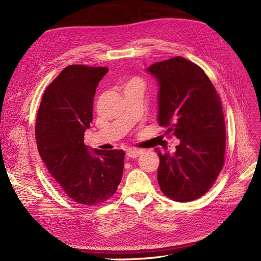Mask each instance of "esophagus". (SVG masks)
<instances>
[{"instance_id":"esophagus-1","label":"esophagus","mask_w":261,"mask_h":261,"mask_svg":"<svg viewBox=\"0 0 261 261\" xmlns=\"http://www.w3.org/2000/svg\"><path fill=\"white\" fill-rule=\"evenodd\" d=\"M126 154H127L129 158H137L141 154V151H140V150H137V149L129 148L127 151H126Z\"/></svg>"}]
</instances>
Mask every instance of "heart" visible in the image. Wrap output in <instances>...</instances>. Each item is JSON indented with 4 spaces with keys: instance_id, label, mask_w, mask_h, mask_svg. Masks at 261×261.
Returning <instances> with one entry per match:
<instances>
[{
    "instance_id": "b5f03b06",
    "label": "heart",
    "mask_w": 261,
    "mask_h": 261,
    "mask_svg": "<svg viewBox=\"0 0 261 261\" xmlns=\"http://www.w3.org/2000/svg\"><path fill=\"white\" fill-rule=\"evenodd\" d=\"M133 82H136V83H140L139 81H133ZM140 84H141V83H140Z\"/></svg>"
}]
</instances>
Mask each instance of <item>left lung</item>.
Returning a JSON list of instances; mask_svg holds the SVG:
<instances>
[{"mask_svg":"<svg viewBox=\"0 0 261 261\" xmlns=\"http://www.w3.org/2000/svg\"><path fill=\"white\" fill-rule=\"evenodd\" d=\"M147 72L155 78L158 124L179 139L175 152L162 153L158 181L175 201L206 194L222 170L225 123L219 94L203 70L181 57L158 62Z\"/></svg>","mask_w":261,"mask_h":261,"instance_id":"1","label":"left lung"}]
</instances>
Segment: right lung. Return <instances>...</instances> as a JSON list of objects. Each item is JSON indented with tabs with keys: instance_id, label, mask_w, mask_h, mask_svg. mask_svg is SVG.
I'll return each mask as SVG.
<instances>
[{
	"instance_id": "right-lung-1",
	"label": "right lung",
	"mask_w": 261,
	"mask_h": 261,
	"mask_svg": "<svg viewBox=\"0 0 261 261\" xmlns=\"http://www.w3.org/2000/svg\"><path fill=\"white\" fill-rule=\"evenodd\" d=\"M108 72L107 67H65L45 89L37 115L41 159L62 191L86 206L112 197L124 169L123 150H93L84 144L97 86Z\"/></svg>"
}]
</instances>
